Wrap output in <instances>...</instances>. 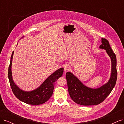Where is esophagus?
I'll return each instance as SVG.
<instances>
[{
	"label": "esophagus",
	"instance_id": "esophagus-1",
	"mask_svg": "<svg viewBox=\"0 0 124 124\" xmlns=\"http://www.w3.org/2000/svg\"><path fill=\"white\" fill-rule=\"evenodd\" d=\"M70 69V66L68 65H66L64 66V71L66 72Z\"/></svg>",
	"mask_w": 124,
	"mask_h": 124
}]
</instances>
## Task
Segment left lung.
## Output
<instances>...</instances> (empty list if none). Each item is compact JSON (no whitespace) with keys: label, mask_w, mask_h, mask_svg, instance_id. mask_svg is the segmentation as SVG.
Masks as SVG:
<instances>
[{"label":"left lung","mask_w":124,"mask_h":124,"mask_svg":"<svg viewBox=\"0 0 124 124\" xmlns=\"http://www.w3.org/2000/svg\"><path fill=\"white\" fill-rule=\"evenodd\" d=\"M101 42L102 44L99 47L106 51L111 60V76L107 83L97 88H89L84 85L72 73H66L69 93L71 98L77 104L83 106L99 104L109 95L115 85L117 76L116 55L106 39H101Z\"/></svg>","instance_id":"1"}]
</instances>
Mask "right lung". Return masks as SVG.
Listing matches in <instances>:
<instances>
[{"label":"right lung","mask_w":124,"mask_h":124,"mask_svg":"<svg viewBox=\"0 0 124 124\" xmlns=\"http://www.w3.org/2000/svg\"><path fill=\"white\" fill-rule=\"evenodd\" d=\"M13 54L14 51L11 56L8 69V78L11 89L14 95L21 101L29 104L39 105L46 102L53 94L55 82L62 76L63 68H61L55 71L37 89L29 92L24 91L18 87L13 80L11 66Z\"/></svg>","instance_id":"1"}]
</instances>
